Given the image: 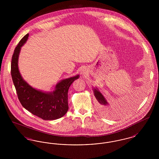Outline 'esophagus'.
<instances>
[{
    "mask_svg": "<svg viewBox=\"0 0 159 159\" xmlns=\"http://www.w3.org/2000/svg\"><path fill=\"white\" fill-rule=\"evenodd\" d=\"M86 72H85V71H83V72H82V75H84H84H86Z\"/></svg>",
    "mask_w": 159,
    "mask_h": 159,
    "instance_id": "34e87169",
    "label": "esophagus"
}]
</instances>
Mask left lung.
Returning <instances> with one entry per match:
<instances>
[{
	"instance_id": "8db88e82",
	"label": "left lung",
	"mask_w": 159,
	"mask_h": 159,
	"mask_svg": "<svg viewBox=\"0 0 159 159\" xmlns=\"http://www.w3.org/2000/svg\"><path fill=\"white\" fill-rule=\"evenodd\" d=\"M93 94L99 102V111L103 114H106L108 113L109 109L111 108V104H110L103 94L99 90L97 87H93Z\"/></svg>"
}]
</instances>
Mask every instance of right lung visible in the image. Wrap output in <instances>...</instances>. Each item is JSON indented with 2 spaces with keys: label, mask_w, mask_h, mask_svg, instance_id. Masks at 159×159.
Listing matches in <instances>:
<instances>
[{
  "label": "right lung",
  "mask_w": 159,
  "mask_h": 159,
  "mask_svg": "<svg viewBox=\"0 0 159 159\" xmlns=\"http://www.w3.org/2000/svg\"><path fill=\"white\" fill-rule=\"evenodd\" d=\"M27 34L20 41L14 50L11 62V75L18 99L27 110L45 120L60 119L68 110L69 87L79 75L61 80L55 85L53 91L45 92L30 86L21 76L18 68V58L21 47L27 42Z\"/></svg>",
  "instance_id": "obj_1"
}]
</instances>
